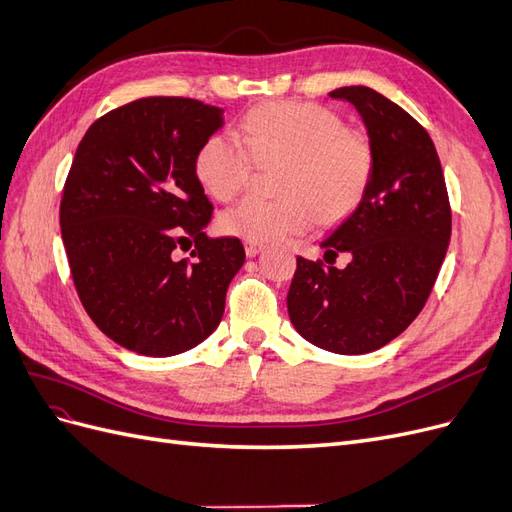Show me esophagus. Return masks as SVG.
<instances>
[{
    "label": "esophagus",
    "mask_w": 512,
    "mask_h": 512,
    "mask_svg": "<svg viewBox=\"0 0 512 512\" xmlns=\"http://www.w3.org/2000/svg\"><path fill=\"white\" fill-rule=\"evenodd\" d=\"M260 250H262V243H256V241H245V254L250 256V258H254L256 254H260Z\"/></svg>",
    "instance_id": "obj_1"
}]
</instances>
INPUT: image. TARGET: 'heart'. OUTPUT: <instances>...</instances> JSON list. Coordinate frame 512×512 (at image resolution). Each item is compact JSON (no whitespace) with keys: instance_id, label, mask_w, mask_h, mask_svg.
Returning <instances> with one entry per match:
<instances>
[{"instance_id":"b5f03b06","label":"heart","mask_w":512,"mask_h":512,"mask_svg":"<svg viewBox=\"0 0 512 512\" xmlns=\"http://www.w3.org/2000/svg\"><path fill=\"white\" fill-rule=\"evenodd\" d=\"M250 158L258 164L284 162L275 183L280 198H243L220 213V228L256 243L301 235L316 220H344L374 175L369 138L348 130L331 108L312 102L256 106L243 117L237 138L209 136L196 153V179L213 198L230 200L250 179Z\"/></svg>"}]
</instances>
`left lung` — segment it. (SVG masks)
<instances>
[{"instance_id": "1", "label": "left lung", "mask_w": 512, "mask_h": 512, "mask_svg": "<svg viewBox=\"0 0 512 512\" xmlns=\"http://www.w3.org/2000/svg\"><path fill=\"white\" fill-rule=\"evenodd\" d=\"M374 147V175L356 209L327 239L324 260L348 252L344 269L297 258L288 316L309 344L367 354L404 333L436 284L451 241V205L438 151L404 108L369 87H339Z\"/></svg>"}]
</instances>
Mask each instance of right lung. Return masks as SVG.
Returning a JSON list of instances; mask_svg holds the SVG:
<instances>
[{"mask_svg":"<svg viewBox=\"0 0 512 512\" xmlns=\"http://www.w3.org/2000/svg\"><path fill=\"white\" fill-rule=\"evenodd\" d=\"M224 108L141 98L94 121L74 153L59 207L72 280L96 327L145 356H173L218 329L243 267L239 239H209L213 205L196 153ZM194 240L192 261L174 250Z\"/></svg>","mask_w":512,"mask_h":512,"instance_id":"obj_1","label":"right lung"}]
</instances>
